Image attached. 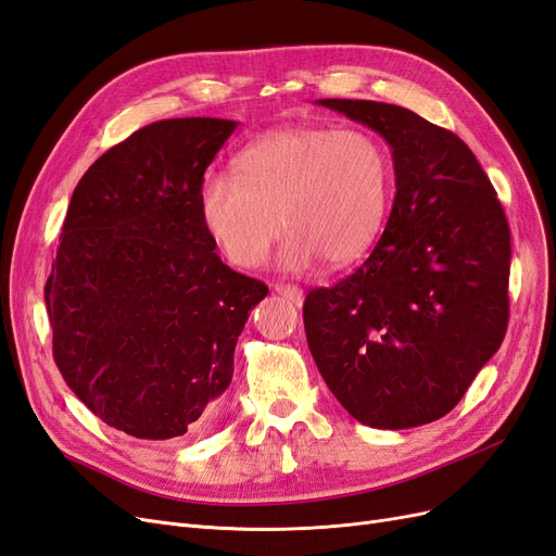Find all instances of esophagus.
Listing matches in <instances>:
<instances>
[{
  "label": "esophagus",
  "mask_w": 556,
  "mask_h": 556,
  "mask_svg": "<svg viewBox=\"0 0 556 556\" xmlns=\"http://www.w3.org/2000/svg\"><path fill=\"white\" fill-rule=\"evenodd\" d=\"M275 291L279 293V295H283L286 300H291L293 304H300L304 302V291L302 289H298V286H291V283H277L275 286Z\"/></svg>",
  "instance_id": "1"
}]
</instances>
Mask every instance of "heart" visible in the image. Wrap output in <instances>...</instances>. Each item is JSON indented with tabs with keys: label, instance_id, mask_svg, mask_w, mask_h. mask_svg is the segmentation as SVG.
<instances>
[{
	"label": "heart",
	"instance_id": "heart-1",
	"mask_svg": "<svg viewBox=\"0 0 556 556\" xmlns=\"http://www.w3.org/2000/svg\"><path fill=\"white\" fill-rule=\"evenodd\" d=\"M232 173H207L199 187L201 222L232 265H263L281 230L291 232L281 249L289 270L318 258L346 267L379 238L390 159L367 131L279 129L244 148Z\"/></svg>",
	"mask_w": 556,
	"mask_h": 556
}]
</instances>
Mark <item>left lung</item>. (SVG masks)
I'll return each mask as SVG.
<instances>
[{
    "instance_id": "1",
    "label": "left lung",
    "mask_w": 556,
    "mask_h": 556,
    "mask_svg": "<svg viewBox=\"0 0 556 556\" xmlns=\"http://www.w3.org/2000/svg\"><path fill=\"white\" fill-rule=\"evenodd\" d=\"M392 150L395 203L357 270L304 300L314 363L349 414L379 429L443 418L504 342L510 230L478 159L402 105L318 99Z\"/></svg>"
}]
</instances>
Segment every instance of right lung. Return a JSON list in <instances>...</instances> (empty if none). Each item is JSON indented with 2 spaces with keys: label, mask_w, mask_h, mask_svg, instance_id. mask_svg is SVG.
<instances>
[{
  "label": "right lung",
  "mask_w": 556,
  "mask_h": 556,
  "mask_svg": "<svg viewBox=\"0 0 556 556\" xmlns=\"http://www.w3.org/2000/svg\"><path fill=\"white\" fill-rule=\"evenodd\" d=\"M238 122L161 119L87 168L46 281L52 355L74 395L136 439L222 410L238 337L267 286L222 263L199 187Z\"/></svg>",
  "instance_id": "obj_1"
}]
</instances>
